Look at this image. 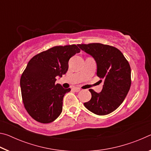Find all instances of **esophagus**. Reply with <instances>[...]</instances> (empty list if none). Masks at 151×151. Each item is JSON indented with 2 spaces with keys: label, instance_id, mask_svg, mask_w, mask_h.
<instances>
[{
  "label": "esophagus",
  "instance_id": "1",
  "mask_svg": "<svg viewBox=\"0 0 151 151\" xmlns=\"http://www.w3.org/2000/svg\"><path fill=\"white\" fill-rule=\"evenodd\" d=\"M73 91L76 92V93H78V92H79L81 91V88H78V87H74L73 88Z\"/></svg>",
  "mask_w": 151,
  "mask_h": 151
}]
</instances>
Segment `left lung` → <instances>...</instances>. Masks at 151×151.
<instances>
[{
  "mask_svg": "<svg viewBox=\"0 0 151 151\" xmlns=\"http://www.w3.org/2000/svg\"><path fill=\"white\" fill-rule=\"evenodd\" d=\"M78 46L94 58L97 65L96 75L104 81L100 93L89 89L91 99L84 105L98 115L111 113L122 104L131 87V70L129 63L121 51L112 46L101 43Z\"/></svg>",
  "mask_w": 151,
  "mask_h": 151,
  "instance_id": "obj_1",
  "label": "left lung"
}]
</instances>
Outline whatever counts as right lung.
I'll return each instance as SVG.
<instances>
[{
  "label": "right lung",
  "mask_w": 151,
  "mask_h": 151,
  "mask_svg": "<svg viewBox=\"0 0 151 151\" xmlns=\"http://www.w3.org/2000/svg\"><path fill=\"white\" fill-rule=\"evenodd\" d=\"M80 51L76 45L56 46L29 60L20 85L24 108L35 121L50 123L60 114L63 97L70 88L56 84V77L67 72L68 60Z\"/></svg>",
  "instance_id": "obj_1"
}]
</instances>
